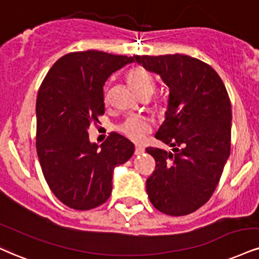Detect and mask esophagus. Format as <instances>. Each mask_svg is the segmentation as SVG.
<instances>
[{"instance_id": "obj_1", "label": "esophagus", "mask_w": 259, "mask_h": 259, "mask_svg": "<svg viewBox=\"0 0 259 259\" xmlns=\"http://www.w3.org/2000/svg\"><path fill=\"white\" fill-rule=\"evenodd\" d=\"M143 152H145V147H142V146H136V148H135V154L136 155L142 154Z\"/></svg>"}]
</instances>
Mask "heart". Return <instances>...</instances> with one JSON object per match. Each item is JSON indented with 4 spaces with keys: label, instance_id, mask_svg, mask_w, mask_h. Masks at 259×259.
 Wrapping results in <instances>:
<instances>
[{
    "label": "heart",
    "instance_id": "b5f03b06",
    "mask_svg": "<svg viewBox=\"0 0 259 259\" xmlns=\"http://www.w3.org/2000/svg\"><path fill=\"white\" fill-rule=\"evenodd\" d=\"M127 82L132 87L136 95L142 98V96H151L154 92L155 80L152 74L143 70L141 67L133 68L127 73ZM158 104H163L164 99H158ZM152 130L151 120L145 117H129L121 124L120 132L135 142H141L145 139L146 134H148Z\"/></svg>",
    "mask_w": 259,
    "mask_h": 259
}]
</instances>
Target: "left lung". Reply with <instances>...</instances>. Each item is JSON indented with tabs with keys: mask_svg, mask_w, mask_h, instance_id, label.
I'll use <instances>...</instances> for the list:
<instances>
[{
	"mask_svg": "<svg viewBox=\"0 0 259 259\" xmlns=\"http://www.w3.org/2000/svg\"><path fill=\"white\" fill-rule=\"evenodd\" d=\"M169 88L165 119L155 139L172 151L146 149L155 159L146 189L153 206L170 216L192 213L216 189L230 154L232 107L212 67L183 54L134 55Z\"/></svg>",
	"mask_w": 259,
	"mask_h": 259,
	"instance_id": "obj_1",
	"label": "left lung"
}]
</instances>
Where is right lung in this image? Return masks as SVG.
<instances>
[{
  "instance_id": "1",
  "label": "right lung",
  "mask_w": 259,
  "mask_h": 259,
  "mask_svg": "<svg viewBox=\"0 0 259 259\" xmlns=\"http://www.w3.org/2000/svg\"><path fill=\"white\" fill-rule=\"evenodd\" d=\"M134 61L105 52H74L53 65L36 101V148L43 176L61 202L90 210L110 198L113 170L132 158L134 143L113 133L90 142V124L105 113L108 77Z\"/></svg>"
}]
</instances>
